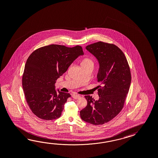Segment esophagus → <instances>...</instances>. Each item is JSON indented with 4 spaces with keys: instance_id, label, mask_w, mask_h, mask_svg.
I'll return each mask as SVG.
<instances>
[{
    "instance_id": "obj_1",
    "label": "esophagus",
    "mask_w": 158,
    "mask_h": 158,
    "mask_svg": "<svg viewBox=\"0 0 158 158\" xmlns=\"http://www.w3.org/2000/svg\"><path fill=\"white\" fill-rule=\"evenodd\" d=\"M72 97L74 98L75 99H77L81 98V96L79 95H77V94H73L72 95Z\"/></svg>"
}]
</instances>
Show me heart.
Wrapping results in <instances>:
<instances>
[{"mask_svg": "<svg viewBox=\"0 0 158 158\" xmlns=\"http://www.w3.org/2000/svg\"><path fill=\"white\" fill-rule=\"evenodd\" d=\"M81 65L82 66H93L94 67V63L93 60L89 58H85L82 60L81 63Z\"/></svg>", "mask_w": 158, "mask_h": 158, "instance_id": "1", "label": "heart"}]
</instances>
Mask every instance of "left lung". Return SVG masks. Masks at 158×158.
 Here are the masks:
<instances>
[{
    "label": "left lung",
    "mask_w": 158,
    "mask_h": 158,
    "mask_svg": "<svg viewBox=\"0 0 158 158\" xmlns=\"http://www.w3.org/2000/svg\"><path fill=\"white\" fill-rule=\"evenodd\" d=\"M98 60L97 74L99 99L85 96L87 106L80 111L83 120L94 125L107 123L122 110L131 81V71L127 59L119 47L98 42L85 47Z\"/></svg>",
    "instance_id": "8db88e82"
}]
</instances>
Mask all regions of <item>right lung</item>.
<instances>
[{
  "label": "right lung",
  "mask_w": 158,
  "mask_h": 158,
  "mask_svg": "<svg viewBox=\"0 0 158 158\" xmlns=\"http://www.w3.org/2000/svg\"><path fill=\"white\" fill-rule=\"evenodd\" d=\"M83 54L80 46L71 48L51 44L36 50L28 58L22 77L23 91L30 110L39 118L50 120L61 116L71 95L56 91L55 84Z\"/></svg>",
  "instance_id": "right-lung-1"
}]
</instances>
